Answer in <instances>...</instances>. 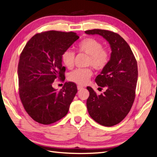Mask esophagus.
<instances>
[{
	"label": "esophagus",
	"instance_id": "obj_1",
	"mask_svg": "<svg viewBox=\"0 0 157 157\" xmlns=\"http://www.w3.org/2000/svg\"><path fill=\"white\" fill-rule=\"evenodd\" d=\"M77 88H78V90H82V89H83V87H82V86H77Z\"/></svg>",
	"mask_w": 157,
	"mask_h": 157
}]
</instances>
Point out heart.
Masks as SVG:
<instances>
[{
    "label": "heart",
    "mask_w": 157,
    "mask_h": 157,
    "mask_svg": "<svg viewBox=\"0 0 157 157\" xmlns=\"http://www.w3.org/2000/svg\"><path fill=\"white\" fill-rule=\"evenodd\" d=\"M76 50L80 53L88 55L87 65L92 66L96 70L102 71L108 65L110 61V53L103 48L102 42L94 38H86L80 40L76 45ZM75 54L71 50H65L61 56V59L67 69H72L74 66ZM93 74L91 68L77 69L69 75L71 82L84 86L86 84Z\"/></svg>",
    "instance_id": "heart-1"
}]
</instances>
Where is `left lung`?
Instances as JSON below:
<instances>
[{
	"mask_svg": "<svg viewBox=\"0 0 157 157\" xmlns=\"http://www.w3.org/2000/svg\"><path fill=\"white\" fill-rule=\"evenodd\" d=\"M85 33L102 36L111 46L109 63L96 78L99 88L106 87V91L98 96L91 87H87L90 96L86 106L95 121L103 126H113L124 119L134 103L138 75L137 61L130 46L118 33L103 29Z\"/></svg>",
	"mask_w": 157,
	"mask_h": 157,
	"instance_id": "left-lung-1",
	"label": "left lung"
}]
</instances>
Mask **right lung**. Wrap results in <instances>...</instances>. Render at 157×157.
<instances>
[{"label":"right lung","mask_w":157,"mask_h":157,"mask_svg":"<svg viewBox=\"0 0 157 157\" xmlns=\"http://www.w3.org/2000/svg\"><path fill=\"white\" fill-rule=\"evenodd\" d=\"M79 36L73 32L48 31L36 33L27 42L20 56L18 67L19 95L33 120L50 124L67 115L77 92L73 82H65L57 91L54 80H65V67L61 56Z\"/></svg>","instance_id":"obj_1"}]
</instances>
